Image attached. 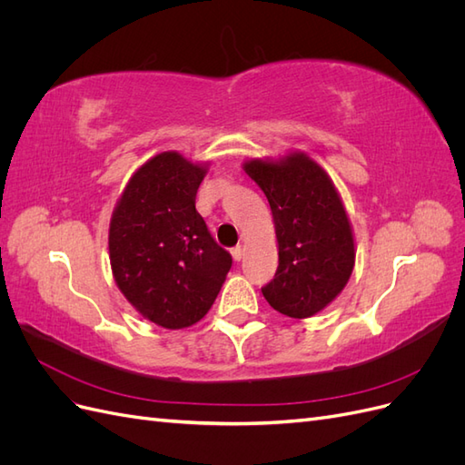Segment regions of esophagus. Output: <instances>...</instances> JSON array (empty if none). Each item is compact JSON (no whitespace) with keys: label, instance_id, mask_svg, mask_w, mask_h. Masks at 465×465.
I'll return each mask as SVG.
<instances>
[{"label":"esophagus","instance_id":"1","mask_svg":"<svg viewBox=\"0 0 465 465\" xmlns=\"http://www.w3.org/2000/svg\"><path fill=\"white\" fill-rule=\"evenodd\" d=\"M231 254H232V258H234V262H241L242 256H244V246H234V248L231 250Z\"/></svg>","mask_w":465,"mask_h":465}]
</instances>
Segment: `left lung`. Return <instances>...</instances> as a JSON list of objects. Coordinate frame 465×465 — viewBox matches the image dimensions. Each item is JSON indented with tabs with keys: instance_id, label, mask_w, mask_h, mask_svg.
<instances>
[{
	"instance_id": "1",
	"label": "left lung",
	"mask_w": 465,
	"mask_h": 465,
	"mask_svg": "<svg viewBox=\"0 0 465 465\" xmlns=\"http://www.w3.org/2000/svg\"><path fill=\"white\" fill-rule=\"evenodd\" d=\"M244 173L272 207L279 265L262 292L273 311L311 318L337 299L355 267V234L328 173L302 151L250 159Z\"/></svg>"
}]
</instances>
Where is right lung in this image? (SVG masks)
<instances>
[{
  "instance_id": "1",
  "label": "right lung",
  "mask_w": 465,
  "mask_h": 465,
  "mask_svg": "<svg viewBox=\"0 0 465 465\" xmlns=\"http://www.w3.org/2000/svg\"><path fill=\"white\" fill-rule=\"evenodd\" d=\"M207 168L178 151L154 154L132 174L110 217L116 285L139 314L166 330L200 322L232 265L195 209Z\"/></svg>"
}]
</instances>
